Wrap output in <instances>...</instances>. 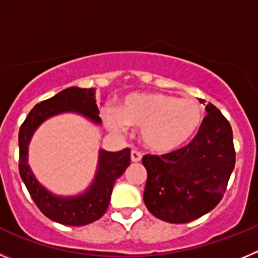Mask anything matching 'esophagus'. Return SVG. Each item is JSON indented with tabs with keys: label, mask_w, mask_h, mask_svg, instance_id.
<instances>
[{
	"label": "esophagus",
	"mask_w": 258,
	"mask_h": 258,
	"mask_svg": "<svg viewBox=\"0 0 258 258\" xmlns=\"http://www.w3.org/2000/svg\"><path fill=\"white\" fill-rule=\"evenodd\" d=\"M131 159L133 163H138V161L142 160V154L140 151H137V150H132Z\"/></svg>",
	"instance_id": "obj_1"
}]
</instances>
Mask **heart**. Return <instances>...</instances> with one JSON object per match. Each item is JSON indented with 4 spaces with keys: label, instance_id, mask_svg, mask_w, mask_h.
Instances as JSON below:
<instances>
[{
    "label": "heart",
    "instance_id": "heart-1",
    "mask_svg": "<svg viewBox=\"0 0 258 258\" xmlns=\"http://www.w3.org/2000/svg\"><path fill=\"white\" fill-rule=\"evenodd\" d=\"M204 120V108L194 98L163 93H133L120 102L117 113L106 112L104 122L113 133L125 125L141 127V140L155 152H170L190 140Z\"/></svg>",
    "mask_w": 258,
    "mask_h": 258
}]
</instances>
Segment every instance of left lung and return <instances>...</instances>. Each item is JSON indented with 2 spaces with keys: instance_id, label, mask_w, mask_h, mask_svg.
Returning a JSON list of instances; mask_svg holds the SVG:
<instances>
[{
  "instance_id": "1",
  "label": "left lung",
  "mask_w": 258,
  "mask_h": 258,
  "mask_svg": "<svg viewBox=\"0 0 258 258\" xmlns=\"http://www.w3.org/2000/svg\"><path fill=\"white\" fill-rule=\"evenodd\" d=\"M206 111L187 146L142 159L147 170L143 200L155 217L165 222L186 223L211 212L222 199L235 166L230 122L212 103Z\"/></svg>"
}]
</instances>
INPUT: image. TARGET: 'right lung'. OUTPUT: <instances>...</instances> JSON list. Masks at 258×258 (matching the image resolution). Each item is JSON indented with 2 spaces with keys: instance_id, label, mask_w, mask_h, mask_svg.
<instances>
[{
  "instance_id": "add662e5",
  "label": "right lung",
  "mask_w": 258,
  "mask_h": 258,
  "mask_svg": "<svg viewBox=\"0 0 258 258\" xmlns=\"http://www.w3.org/2000/svg\"><path fill=\"white\" fill-rule=\"evenodd\" d=\"M64 112L79 113L93 124H102L93 88L72 86L36 104L19 131V173L31 198L47 218L67 226H84L99 220L107 211L116 179L131 165V150L118 152L99 150L95 177L84 192L74 197H59L50 192L29 168L28 146L42 122Z\"/></svg>"
}]
</instances>
